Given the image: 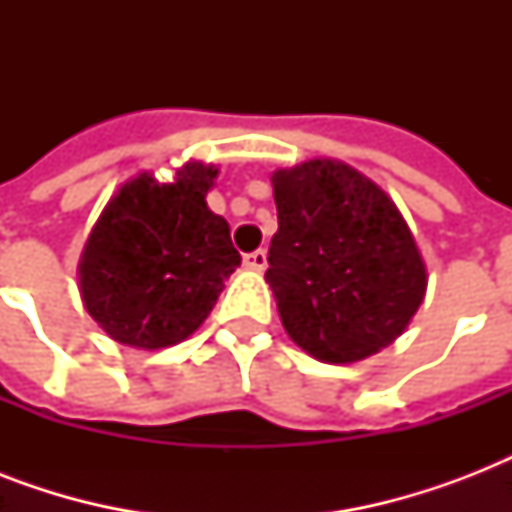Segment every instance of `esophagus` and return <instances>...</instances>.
Segmentation results:
<instances>
[{
	"label": "esophagus",
	"instance_id": "1",
	"mask_svg": "<svg viewBox=\"0 0 512 512\" xmlns=\"http://www.w3.org/2000/svg\"><path fill=\"white\" fill-rule=\"evenodd\" d=\"M244 265L252 268V271H265V265H268V252H265V249L247 252V255H244Z\"/></svg>",
	"mask_w": 512,
	"mask_h": 512
}]
</instances>
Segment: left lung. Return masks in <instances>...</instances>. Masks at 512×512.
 <instances>
[{
	"label": "left lung",
	"mask_w": 512,
	"mask_h": 512,
	"mask_svg": "<svg viewBox=\"0 0 512 512\" xmlns=\"http://www.w3.org/2000/svg\"><path fill=\"white\" fill-rule=\"evenodd\" d=\"M279 231L268 249L287 335L348 364L390 345L420 308L428 273L388 193L332 159L273 172Z\"/></svg>",
	"instance_id": "8db88e82"
}]
</instances>
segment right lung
I'll use <instances>...</instances> for the list:
<instances>
[{"mask_svg": "<svg viewBox=\"0 0 512 512\" xmlns=\"http://www.w3.org/2000/svg\"><path fill=\"white\" fill-rule=\"evenodd\" d=\"M215 167L177 170L172 183L135 177L92 228L79 263L84 308L116 342L167 348L201 327L241 255L207 207Z\"/></svg>", "mask_w": 512, "mask_h": 512, "instance_id": "1", "label": "right lung"}]
</instances>
